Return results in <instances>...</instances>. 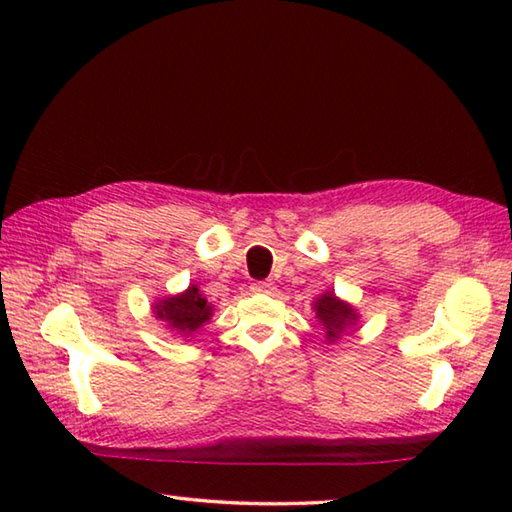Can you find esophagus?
Segmentation results:
<instances>
[{"label": "esophagus", "mask_w": 512, "mask_h": 512, "mask_svg": "<svg viewBox=\"0 0 512 512\" xmlns=\"http://www.w3.org/2000/svg\"><path fill=\"white\" fill-rule=\"evenodd\" d=\"M253 289L255 293H273L275 291V284L273 282H268V280H264V282H253Z\"/></svg>", "instance_id": "obj_1"}]
</instances>
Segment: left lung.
Instances as JSON below:
<instances>
[{"instance_id": "obj_1", "label": "left lung", "mask_w": 512, "mask_h": 512, "mask_svg": "<svg viewBox=\"0 0 512 512\" xmlns=\"http://www.w3.org/2000/svg\"><path fill=\"white\" fill-rule=\"evenodd\" d=\"M316 316L323 327L327 329V339L334 341L339 339V334L345 329V325H350L352 320H357L354 316V309L350 305H345L334 293H325L316 300Z\"/></svg>"}]
</instances>
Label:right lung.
<instances>
[{
	"mask_svg": "<svg viewBox=\"0 0 512 512\" xmlns=\"http://www.w3.org/2000/svg\"><path fill=\"white\" fill-rule=\"evenodd\" d=\"M155 314L164 323H169V327L189 334L212 316V307L207 305V300L196 287H189L183 296L162 300L160 305H155Z\"/></svg>",
	"mask_w": 512,
	"mask_h": 512,
	"instance_id": "add662e5",
	"label": "right lung"
}]
</instances>
